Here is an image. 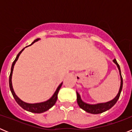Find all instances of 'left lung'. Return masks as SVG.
Segmentation results:
<instances>
[{"label":"left lung","instance_id":"1","mask_svg":"<svg viewBox=\"0 0 132 132\" xmlns=\"http://www.w3.org/2000/svg\"><path fill=\"white\" fill-rule=\"evenodd\" d=\"M115 63L117 65V67L119 69V72H120V78H121V84H120V90H119L118 94H117V96L113 99L112 101H109L106 103H102V104H95V105H91V104H88L85 103V102H82V100L80 99V96L79 95V93L77 92V103L78 105L79 106L80 108H82V110H85L86 112L88 113H91V114H101V113L104 112L106 111L110 108H111L116 103V102L118 100L119 97L120 96V93L122 91V87H123V79H122V77L121 75V71H120V65H118V62L116 61V59L113 60Z\"/></svg>","mask_w":132,"mask_h":132}]
</instances>
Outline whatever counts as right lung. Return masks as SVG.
Listing matches in <instances>:
<instances>
[{"mask_svg": "<svg viewBox=\"0 0 132 132\" xmlns=\"http://www.w3.org/2000/svg\"><path fill=\"white\" fill-rule=\"evenodd\" d=\"M39 39H36L34 41V42H32L33 44L34 43L37 42V41L39 40ZM28 47V46H26ZM25 48L22 49V50H21L20 52H19L17 56H16V59L14 61L13 63H12V67H11V71H10V76H9V86H10V89L11 90V93L12 94V96L14 98L15 101H16V102L23 109L26 110L27 111H29V112H33V113H42L44 112L47 111L50 108H52L53 105H54L55 104L56 101H57V94L59 93V90L60 89L61 87V85H62V83H61L60 85H59V87L58 88H57L56 90V91L55 92L54 94L53 95L51 98L48 101H45L44 102H41V103H37V104H28V103H26V102H23L22 101H21L20 99L18 97V96H16V94L14 93V90L13 88H12V71H13V69H14V65L15 63L18 59V57L20 56V53H22L23 50H24Z\"/></svg>", "mask_w": 132, "mask_h": 132, "instance_id": "right-lung-1", "label": "right lung"}]
</instances>
